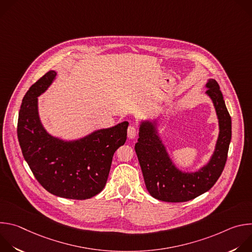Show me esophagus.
<instances>
[{"instance_id":"1","label":"esophagus","mask_w":252,"mask_h":252,"mask_svg":"<svg viewBox=\"0 0 252 252\" xmlns=\"http://www.w3.org/2000/svg\"><path fill=\"white\" fill-rule=\"evenodd\" d=\"M136 135V128L134 126L130 125L127 128V137L128 138H134Z\"/></svg>"}]
</instances>
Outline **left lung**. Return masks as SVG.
I'll return each mask as SVG.
<instances>
[{
  "mask_svg": "<svg viewBox=\"0 0 252 252\" xmlns=\"http://www.w3.org/2000/svg\"><path fill=\"white\" fill-rule=\"evenodd\" d=\"M206 94L211 98L219 119L220 133L208 162L194 172L175 166L158 132L157 121H142L134 150L150 194L166 202L191 200L209 190L220 178L231 139V118L217 81L209 79Z\"/></svg>",
  "mask_w": 252,
  "mask_h": 252,
  "instance_id": "1",
  "label": "left lung"
}]
</instances>
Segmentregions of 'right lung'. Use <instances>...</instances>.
Instances as JSON below:
<instances>
[{"mask_svg":"<svg viewBox=\"0 0 252 252\" xmlns=\"http://www.w3.org/2000/svg\"><path fill=\"white\" fill-rule=\"evenodd\" d=\"M50 70L27 92L19 112L18 138L25 160L35 179L50 193L69 199H88L107 181L114 154L126 140L128 123L94 130L76 140H63L43 126L38 96L56 79Z\"/></svg>","mask_w":252,"mask_h":252,"instance_id":"right-lung-1","label":"right lung"}]
</instances>
